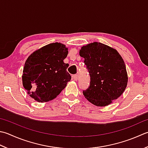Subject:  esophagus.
<instances>
[{
	"mask_svg": "<svg viewBox=\"0 0 148 148\" xmlns=\"http://www.w3.org/2000/svg\"><path fill=\"white\" fill-rule=\"evenodd\" d=\"M77 78H78V76H77V74H74V75H72V79H73V80H74V81H77Z\"/></svg>",
	"mask_w": 148,
	"mask_h": 148,
	"instance_id": "esophagus-1",
	"label": "esophagus"
}]
</instances>
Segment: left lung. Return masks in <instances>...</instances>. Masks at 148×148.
<instances>
[{
  "label": "left lung",
  "mask_w": 148,
  "mask_h": 148,
  "mask_svg": "<svg viewBox=\"0 0 148 148\" xmlns=\"http://www.w3.org/2000/svg\"><path fill=\"white\" fill-rule=\"evenodd\" d=\"M79 55L90 77L84 96L97 106H105L120 97L128 83L124 61L115 49L99 42L83 46Z\"/></svg>",
  "instance_id": "8db88e82"
}]
</instances>
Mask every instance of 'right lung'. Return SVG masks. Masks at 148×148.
<instances>
[{
    "mask_svg": "<svg viewBox=\"0 0 148 148\" xmlns=\"http://www.w3.org/2000/svg\"><path fill=\"white\" fill-rule=\"evenodd\" d=\"M68 49L60 43L48 44L32 53L25 63L22 83L27 94L38 102H47L58 95L70 82L63 62Z\"/></svg>",
    "mask_w": 148,
    "mask_h": 148,
    "instance_id": "add662e5",
    "label": "right lung"
}]
</instances>
